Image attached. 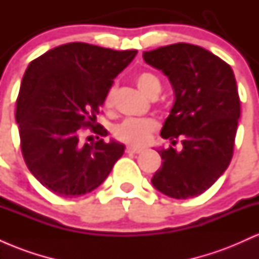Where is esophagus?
<instances>
[{
  "label": "esophagus",
  "mask_w": 259,
  "mask_h": 259,
  "mask_svg": "<svg viewBox=\"0 0 259 259\" xmlns=\"http://www.w3.org/2000/svg\"><path fill=\"white\" fill-rule=\"evenodd\" d=\"M126 153H132V154H136V153H141L142 150L141 148H136V147H133V146H127L126 150H125Z\"/></svg>",
  "instance_id": "1"
}]
</instances>
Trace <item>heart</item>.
I'll return each mask as SVG.
<instances>
[{
    "label": "heart",
    "instance_id": "heart-1",
    "mask_svg": "<svg viewBox=\"0 0 259 259\" xmlns=\"http://www.w3.org/2000/svg\"><path fill=\"white\" fill-rule=\"evenodd\" d=\"M136 84L139 89L144 92L146 96L152 99L153 96H158L160 92V82L156 75L150 72H141L136 76ZM115 86H112L109 91L107 92L105 99V106L107 108H111L114 102L115 96ZM156 120L151 118L145 119H127L119 124L114 130V135L119 141L125 142L134 147H142L148 144L151 135L157 130Z\"/></svg>",
    "mask_w": 259,
    "mask_h": 259
}]
</instances>
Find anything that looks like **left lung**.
I'll return each mask as SVG.
<instances>
[{"instance_id":"obj_1","label":"left lung","mask_w":259,"mask_h":259,"mask_svg":"<svg viewBox=\"0 0 259 259\" xmlns=\"http://www.w3.org/2000/svg\"><path fill=\"white\" fill-rule=\"evenodd\" d=\"M164 74L174 91L170 114L160 136L183 139L180 151L157 148L162 167L152 185L178 200L196 197L227 170L233 157L240 99L233 69L212 52L191 44H174L142 55Z\"/></svg>"}]
</instances>
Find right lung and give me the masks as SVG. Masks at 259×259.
Here are the masks:
<instances>
[{
    "label": "right lung",
    "mask_w": 259,
    "mask_h": 259,
    "mask_svg": "<svg viewBox=\"0 0 259 259\" xmlns=\"http://www.w3.org/2000/svg\"><path fill=\"white\" fill-rule=\"evenodd\" d=\"M136 50L70 42L30 62L17 99L20 147L29 170L45 187L76 197L99 187L123 156L111 140L84 141V127L107 136L96 124L113 80L130 64ZM90 138V136H89Z\"/></svg>",
    "instance_id": "right-lung-1"
}]
</instances>
